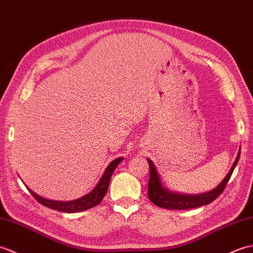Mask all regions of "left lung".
I'll list each match as a JSON object with an SVG mask.
<instances>
[{"label":"left lung","mask_w":253,"mask_h":253,"mask_svg":"<svg viewBox=\"0 0 253 253\" xmlns=\"http://www.w3.org/2000/svg\"><path fill=\"white\" fill-rule=\"evenodd\" d=\"M240 157V148L236 159L231 168V170L226 174V176L223 178V181L217 185L215 188H213L209 192L197 195H188V194H181L175 193L172 190L168 189L164 183L161 181L160 174L157 171L154 162L149 158H147L149 164V182H148V198L151 203L155 204L164 209H171V210H186L193 209V208H198L201 206H206L211 204L213 200H215L218 196L225 188L227 182L231 178L235 167L237 166L238 160Z\"/></svg>","instance_id":"left-lung-1"}]
</instances>
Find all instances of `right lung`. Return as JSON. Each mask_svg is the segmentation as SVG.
Returning a JSON list of instances; mask_svg holds the SVG:
<instances>
[{
    "label": "right lung",
    "mask_w": 253,
    "mask_h": 253,
    "mask_svg": "<svg viewBox=\"0 0 253 253\" xmlns=\"http://www.w3.org/2000/svg\"><path fill=\"white\" fill-rule=\"evenodd\" d=\"M122 160H123V157H120V158L112 160L108 165V167L105 169L102 177H100V179H99V182L96 184V186H95L88 194L84 195V196H82V197L75 199V200L59 201V200L46 199V198H43V197H41V196L36 194L33 190H31L29 187H28L27 185H26V187L28 190H29L33 197H35L39 201V203L47 208H50V209L61 211V212H67V213L81 212L84 210L91 209V208L102 203L104 196L106 195V193H107L112 173H114L117 166L119 165Z\"/></svg>",
    "instance_id": "1"
}]
</instances>
